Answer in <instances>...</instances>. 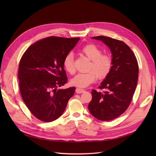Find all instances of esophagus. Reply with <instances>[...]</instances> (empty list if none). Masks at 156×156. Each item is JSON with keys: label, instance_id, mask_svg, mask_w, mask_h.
<instances>
[{"label": "esophagus", "instance_id": "obj_1", "mask_svg": "<svg viewBox=\"0 0 156 156\" xmlns=\"http://www.w3.org/2000/svg\"><path fill=\"white\" fill-rule=\"evenodd\" d=\"M85 90H83V89H80V88H76V93L78 94H80V93H83V92H84Z\"/></svg>", "mask_w": 156, "mask_h": 156}]
</instances>
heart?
<instances>
[{
    "label": "heart",
    "instance_id": "heart-1",
    "mask_svg": "<svg viewBox=\"0 0 156 156\" xmlns=\"http://www.w3.org/2000/svg\"><path fill=\"white\" fill-rule=\"evenodd\" d=\"M81 52L90 62L88 67V72L79 73L71 79L70 84L78 88H86L95 81L102 80L110 73L112 68V59L108 55L102 54V50L94 44H88L81 49ZM66 70L70 74L75 72L74 57L72 53L65 56L63 62Z\"/></svg>",
    "mask_w": 156,
    "mask_h": 156
}]
</instances>
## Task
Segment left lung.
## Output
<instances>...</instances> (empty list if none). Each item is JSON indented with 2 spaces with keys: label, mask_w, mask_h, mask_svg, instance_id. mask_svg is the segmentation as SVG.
Instances as JSON below:
<instances>
[{
  "label": "left lung",
  "mask_w": 156,
  "mask_h": 156,
  "mask_svg": "<svg viewBox=\"0 0 156 156\" xmlns=\"http://www.w3.org/2000/svg\"><path fill=\"white\" fill-rule=\"evenodd\" d=\"M110 48L112 68L99 89L92 90L88 110L98 120L107 121L119 117L127 110L133 98L138 80L139 67L134 53L123 41L105 36L92 37Z\"/></svg>",
  "instance_id": "1"
}]
</instances>
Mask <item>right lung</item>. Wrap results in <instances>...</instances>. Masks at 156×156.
I'll use <instances>...</instances> for the list:
<instances>
[{
	"label": "right lung",
	"instance_id": "1",
	"mask_svg": "<svg viewBox=\"0 0 156 156\" xmlns=\"http://www.w3.org/2000/svg\"><path fill=\"white\" fill-rule=\"evenodd\" d=\"M80 38L46 37L32 44L19 62L18 78L23 101L39 120L51 122L64 112L75 87L58 89L67 83L64 59Z\"/></svg>",
	"mask_w": 156,
	"mask_h": 156
}]
</instances>
